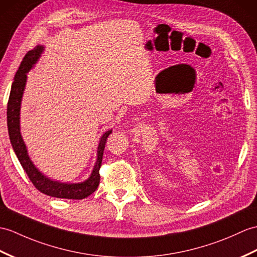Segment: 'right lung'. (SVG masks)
<instances>
[{"label":"right lung","mask_w":257,"mask_h":257,"mask_svg":"<svg viewBox=\"0 0 257 257\" xmlns=\"http://www.w3.org/2000/svg\"><path fill=\"white\" fill-rule=\"evenodd\" d=\"M45 47L38 45L33 50L28 51L24 57L19 70L15 74L14 82L12 84L10 98L8 103V128L10 140L13 147V150L19 159L24 171L26 172L29 180L32 181L34 186L39 192L57 198L65 199H83L87 196L93 194L99 185V168L103 160V153L105 149V143L107 137L111 134V130H107L100 137L97 147V159L91 175L81 183H61L58 181L50 180L49 177L44 175L37 168H36L33 161L28 156L27 148L23 140L21 134V104L25 85L27 81V73L31 71L34 65L37 63L41 53L44 52Z\"/></svg>","instance_id":"right-lung-1"}]
</instances>
